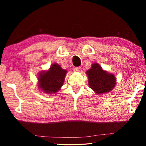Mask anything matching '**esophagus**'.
I'll use <instances>...</instances> for the list:
<instances>
[{"mask_svg":"<svg viewBox=\"0 0 146 146\" xmlns=\"http://www.w3.org/2000/svg\"><path fill=\"white\" fill-rule=\"evenodd\" d=\"M74 71H76V72H80L82 71V69H81L80 67H76L74 68Z\"/></svg>","mask_w":146,"mask_h":146,"instance_id":"obj_1","label":"esophagus"}]
</instances>
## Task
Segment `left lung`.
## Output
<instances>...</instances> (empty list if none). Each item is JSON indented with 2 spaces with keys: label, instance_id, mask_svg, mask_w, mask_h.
Listing matches in <instances>:
<instances>
[{
  "label": "left lung",
  "instance_id": "1",
  "mask_svg": "<svg viewBox=\"0 0 146 146\" xmlns=\"http://www.w3.org/2000/svg\"><path fill=\"white\" fill-rule=\"evenodd\" d=\"M86 73L89 86L97 95L110 92L115 87L117 79L114 74L104 70L97 63H93Z\"/></svg>",
  "mask_w": 146,
  "mask_h": 146
}]
</instances>
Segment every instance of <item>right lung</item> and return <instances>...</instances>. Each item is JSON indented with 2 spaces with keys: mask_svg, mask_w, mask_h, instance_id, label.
Masks as SVG:
<instances>
[{
  "mask_svg": "<svg viewBox=\"0 0 146 146\" xmlns=\"http://www.w3.org/2000/svg\"><path fill=\"white\" fill-rule=\"evenodd\" d=\"M67 70H64L59 64H51L48 70L42 71L38 75V87L46 94H55L63 86Z\"/></svg>",
  "mask_w": 146,
  "mask_h": 146,
  "instance_id": "1",
  "label": "right lung"
}]
</instances>
